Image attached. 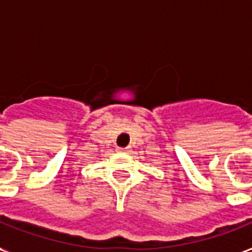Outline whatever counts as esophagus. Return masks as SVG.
I'll return each mask as SVG.
<instances>
[{
  "mask_svg": "<svg viewBox=\"0 0 252 252\" xmlns=\"http://www.w3.org/2000/svg\"><path fill=\"white\" fill-rule=\"evenodd\" d=\"M118 152H122V153H124V152H126V148H118Z\"/></svg>",
  "mask_w": 252,
  "mask_h": 252,
  "instance_id": "esophagus-1",
  "label": "esophagus"
}]
</instances>
